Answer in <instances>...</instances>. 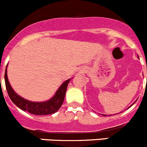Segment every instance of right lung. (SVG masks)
Instances as JSON below:
<instances>
[{
	"mask_svg": "<svg viewBox=\"0 0 147 147\" xmlns=\"http://www.w3.org/2000/svg\"><path fill=\"white\" fill-rule=\"evenodd\" d=\"M6 72V68H5V84L8 96L11 101L22 110L27 111L31 114L37 115H45L55 113L61 107L63 102L67 86L71 79L63 82V84L60 86L58 90L57 91L55 96L50 100L43 102H30L24 100L20 96L16 94L8 82Z\"/></svg>",
	"mask_w": 147,
	"mask_h": 147,
	"instance_id": "obj_1",
	"label": "right lung"
}]
</instances>
